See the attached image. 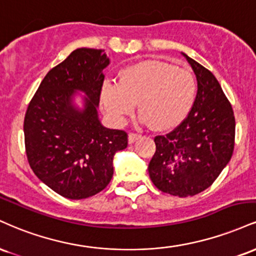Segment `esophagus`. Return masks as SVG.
<instances>
[{
    "instance_id": "esophagus-1",
    "label": "esophagus",
    "mask_w": 256,
    "mask_h": 256,
    "mask_svg": "<svg viewBox=\"0 0 256 256\" xmlns=\"http://www.w3.org/2000/svg\"><path fill=\"white\" fill-rule=\"evenodd\" d=\"M139 138H140L139 134H136V133H129V135H128V141H129V144L135 142V141L139 139Z\"/></svg>"
}]
</instances>
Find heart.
Listing matches in <instances>:
<instances>
[{
  "instance_id": "1",
  "label": "heart",
  "mask_w": 256,
  "mask_h": 256,
  "mask_svg": "<svg viewBox=\"0 0 256 256\" xmlns=\"http://www.w3.org/2000/svg\"><path fill=\"white\" fill-rule=\"evenodd\" d=\"M196 81L186 69L145 61L123 69L118 81L105 80L100 100L112 121L122 123L138 103L144 121L157 130L178 126L193 108Z\"/></svg>"
}]
</instances>
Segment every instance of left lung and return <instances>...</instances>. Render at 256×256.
Returning <instances> with one entry per match:
<instances>
[{
  "mask_svg": "<svg viewBox=\"0 0 256 256\" xmlns=\"http://www.w3.org/2000/svg\"><path fill=\"white\" fill-rule=\"evenodd\" d=\"M184 56L198 81L193 108L174 130L154 138L148 164L153 184L180 198L199 194L217 180L232 157L236 128L232 106L214 75Z\"/></svg>",
  "mask_w": 256,
  "mask_h": 256,
  "instance_id": "8db88e82",
  "label": "left lung"
}]
</instances>
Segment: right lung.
<instances>
[{"mask_svg": "<svg viewBox=\"0 0 256 256\" xmlns=\"http://www.w3.org/2000/svg\"><path fill=\"white\" fill-rule=\"evenodd\" d=\"M109 64L104 50L80 48L45 75L30 102L24 120L27 160L36 176L57 194L86 199L109 184L112 159L128 145V134L108 129L97 106ZM86 93L82 112L71 98Z\"/></svg>", "mask_w": 256, "mask_h": 256, "instance_id": "1", "label": "right lung"}]
</instances>
